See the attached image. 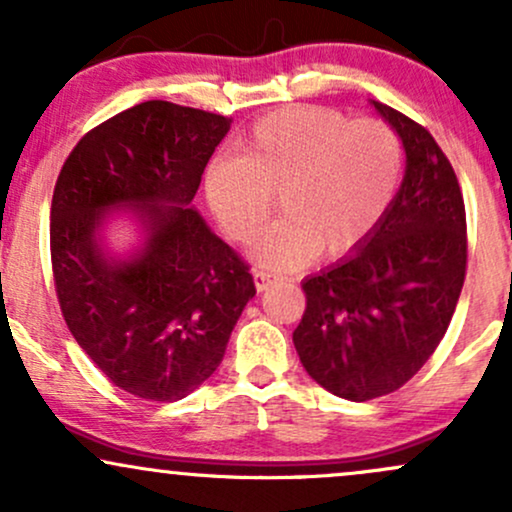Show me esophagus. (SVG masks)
Listing matches in <instances>:
<instances>
[{
	"mask_svg": "<svg viewBox=\"0 0 512 512\" xmlns=\"http://www.w3.org/2000/svg\"><path fill=\"white\" fill-rule=\"evenodd\" d=\"M252 279H255V289L262 293V291H267L269 286L274 284L276 276L269 274V272H264V269H255V272H252Z\"/></svg>",
	"mask_w": 512,
	"mask_h": 512,
	"instance_id": "34e87169",
	"label": "esophagus"
}]
</instances>
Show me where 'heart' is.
<instances>
[{"instance_id":"1","label":"heart","mask_w":512,"mask_h":512,"mask_svg":"<svg viewBox=\"0 0 512 512\" xmlns=\"http://www.w3.org/2000/svg\"><path fill=\"white\" fill-rule=\"evenodd\" d=\"M402 146L385 122L293 105L260 117L238 158H216L204 192L233 243L262 236L279 197L281 219L255 248L269 269H298L320 252L342 260L373 236L395 202Z\"/></svg>"}]
</instances>
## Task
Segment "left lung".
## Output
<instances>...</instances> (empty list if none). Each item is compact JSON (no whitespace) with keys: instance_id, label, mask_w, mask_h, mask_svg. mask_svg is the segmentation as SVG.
<instances>
[{"instance_id":"8db88e82","label":"left lung","mask_w":512,"mask_h":512,"mask_svg":"<svg viewBox=\"0 0 512 512\" xmlns=\"http://www.w3.org/2000/svg\"><path fill=\"white\" fill-rule=\"evenodd\" d=\"M373 105L402 137L407 173L366 245L303 281L293 332L310 378L351 402L390 395L419 373L445 337L467 274V214L448 156L419 122Z\"/></svg>"}]
</instances>
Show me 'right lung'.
I'll return each mask as SVG.
<instances>
[{
	"instance_id": "obj_1",
	"label": "right lung",
	"mask_w": 512,
	"mask_h": 512,
	"mask_svg": "<svg viewBox=\"0 0 512 512\" xmlns=\"http://www.w3.org/2000/svg\"><path fill=\"white\" fill-rule=\"evenodd\" d=\"M231 117L146 101L86 132L67 156L50 209V257L69 332L110 383L178 402L219 368L255 296L250 264L190 209ZM140 209L147 245L104 260L105 210Z\"/></svg>"
}]
</instances>
